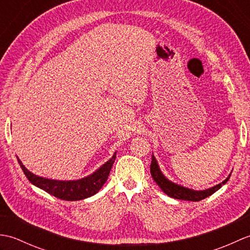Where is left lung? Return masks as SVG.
Masks as SVG:
<instances>
[{"mask_svg":"<svg viewBox=\"0 0 250 250\" xmlns=\"http://www.w3.org/2000/svg\"><path fill=\"white\" fill-rule=\"evenodd\" d=\"M150 173L151 176L155 180L156 184L161 188L164 193L167 194L171 198L177 199V200H185V201H193V202H198L203 200L207 196L211 195L215 193L217 190H219L221 188L222 185H225L228 180H229L231 174L228 176L224 182L214 186V187L205 189V190H193L187 187H184V186H180L178 184H175L171 180L167 179L166 176H164L163 173L161 172L160 167H159V164L157 159L155 156L152 155V160L150 164ZM232 173V172H231Z\"/></svg>","mask_w":250,"mask_h":250,"instance_id":"8db88e82","label":"left lung"}]
</instances>
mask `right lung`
Returning a JSON list of instances; mask_svg holds the SVG:
<instances>
[{"mask_svg": "<svg viewBox=\"0 0 250 250\" xmlns=\"http://www.w3.org/2000/svg\"><path fill=\"white\" fill-rule=\"evenodd\" d=\"M116 153L117 152H115L113 157L107 162H105L102 167H99L97 171L86 177L76 180H57L39 176V175L30 172L18 157L17 160L26 178L37 188L46 191L47 193L54 195L58 199L65 201H79L94 195L103 187V185L108 178L111 167L116 160Z\"/></svg>", "mask_w": 250, "mask_h": 250, "instance_id": "obj_1", "label": "right lung"}]
</instances>
